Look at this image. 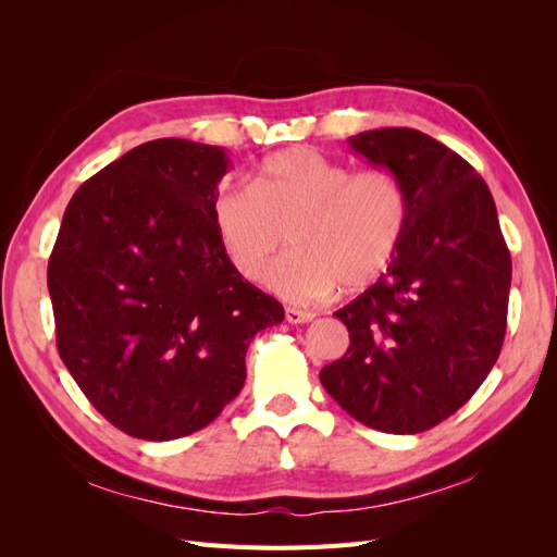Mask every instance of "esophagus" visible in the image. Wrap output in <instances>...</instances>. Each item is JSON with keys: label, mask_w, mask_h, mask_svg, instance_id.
<instances>
[{"label": "esophagus", "mask_w": 557, "mask_h": 557, "mask_svg": "<svg viewBox=\"0 0 557 557\" xmlns=\"http://www.w3.org/2000/svg\"><path fill=\"white\" fill-rule=\"evenodd\" d=\"M285 320H288V323H293V325H305V323H311L313 313L288 307V309H285Z\"/></svg>", "instance_id": "obj_1"}]
</instances>
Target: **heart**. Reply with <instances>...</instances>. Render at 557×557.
<instances>
[{"mask_svg":"<svg viewBox=\"0 0 557 557\" xmlns=\"http://www.w3.org/2000/svg\"><path fill=\"white\" fill-rule=\"evenodd\" d=\"M213 227L230 264L258 278L288 230L293 250L267 269L264 283L290 301H315L339 285L374 283L404 239L409 201L383 166L352 172L309 148L267 158L248 185H223Z\"/></svg>","mask_w":557,"mask_h":557,"instance_id":"obj_1","label":"heart"}]
</instances>
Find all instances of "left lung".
<instances>
[{"mask_svg": "<svg viewBox=\"0 0 557 557\" xmlns=\"http://www.w3.org/2000/svg\"><path fill=\"white\" fill-rule=\"evenodd\" d=\"M348 148L401 181L409 221L385 274L334 313L350 346L320 383L367 428L425 432L467 404L499 358L511 256L485 181L442 141L383 127Z\"/></svg>", "mask_w": 557, "mask_h": 557, "instance_id": "8db88e82", "label": "left lung"}]
</instances>
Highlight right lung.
<instances>
[{
	"label": "right lung",
	"mask_w": 557,
	"mask_h": 557,
	"mask_svg": "<svg viewBox=\"0 0 557 557\" xmlns=\"http://www.w3.org/2000/svg\"><path fill=\"white\" fill-rule=\"evenodd\" d=\"M221 146L156 139L74 193L48 262L58 350L109 423L146 442L207 428L242 393L246 350L283 307L218 242Z\"/></svg>",
	"instance_id": "obj_1"
}]
</instances>
